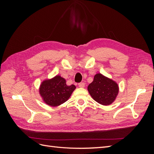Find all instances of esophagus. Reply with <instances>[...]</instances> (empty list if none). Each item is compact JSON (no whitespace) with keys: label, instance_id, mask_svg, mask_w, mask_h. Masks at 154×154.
Instances as JSON below:
<instances>
[{"label":"esophagus","instance_id":"obj_1","mask_svg":"<svg viewBox=\"0 0 154 154\" xmlns=\"http://www.w3.org/2000/svg\"><path fill=\"white\" fill-rule=\"evenodd\" d=\"M78 86L80 87H81V88L84 87H85V83H83V82L79 83H78Z\"/></svg>","mask_w":154,"mask_h":154}]
</instances>
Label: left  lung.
Masks as SVG:
<instances>
[{
  "label": "left lung",
  "mask_w": 154,
  "mask_h": 154,
  "mask_svg": "<svg viewBox=\"0 0 154 154\" xmlns=\"http://www.w3.org/2000/svg\"><path fill=\"white\" fill-rule=\"evenodd\" d=\"M87 88L93 100L105 106L112 103L119 92L117 83L100 73L96 74Z\"/></svg>",
  "instance_id": "8db88e82"
}]
</instances>
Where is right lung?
Returning a JSON list of instances; mask_svg holds the SVG:
<instances>
[{"instance_id":"add662e5","label":"right lung","mask_w":154,"mask_h":154,"mask_svg":"<svg viewBox=\"0 0 154 154\" xmlns=\"http://www.w3.org/2000/svg\"><path fill=\"white\" fill-rule=\"evenodd\" d=\"M75 88L74 85H67L66 80L57 75L42 82L39 93L46 104L57 106L67 101Z\"/></svg>"}]
</instances>
